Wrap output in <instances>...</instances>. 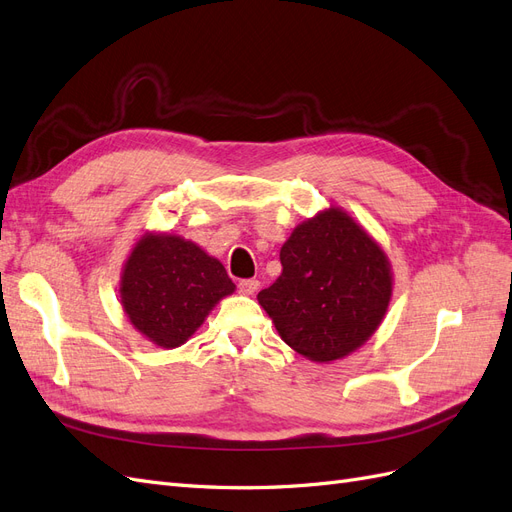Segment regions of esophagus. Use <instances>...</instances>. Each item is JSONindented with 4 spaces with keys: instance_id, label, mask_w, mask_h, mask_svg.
I'll return each instance as SVG.
<instances>
[{
    "instance_id": "esophagus-1",
    "label": "esophagus",
    "mask_w": 512,
    "mask_h": 512,
    "mask_svg": "<svg viewBox=\"0 0 512 512\" xmlns=\"http://www.w3.org/2000/svg\"><path fill=\"white\" fill-rule=\"evenodd\" d=\"M257 289H259V280H255V278H244L238 283V291L242 295H253Z\"/></svg>"
}]
</instances>
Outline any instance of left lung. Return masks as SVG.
Segmentation results:
<instances>
[{"instance_id": "obj_1", "label": "left lung", "mask_w": 512, "mask_h": 512, "mask_svg": "<svg viewBox=\"0 0 512 512\" xmlns=\"http://www.w3.org/2000/svg\"><path fill=\"white\" fill-rule=\"evenodd\" d=\"M280 263L283 274L257 300L300 355L340 359L383 321L391 300L387 257L344 212L329 208L295 227Z\"/></svg>"}]
</instances>
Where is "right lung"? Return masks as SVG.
Segmentation results:
<instances>
[{
	"label": "right lung",
	"instance_id": "add662e5",
	"mask_svg": "<svg viewBox=\"0 0 512 512\" xmlns=\"http://www.w3.org/2000/svg\"><path fill=\"white\" fill-rule=\"evenodd\" d=\"M236 289L223 263L176 236H148L131 251L121 280L129 321L148 340L174 349Z\"/></svg>",
	"mask_w": 512,
	"mask_h": 512
}]
</instances>
